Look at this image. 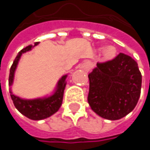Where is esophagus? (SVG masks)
Listing matches in <instances>:
<instances>
[{"instance_id":"1","label":"esophagus","mask_w":150,"mask_h":150,"mask_svg":"<svg viewBox=\"0 0 150 150\" xmlns=\"http://www.w3.org/2000/svg\"><path fill=\"white\" fill-rule=\"evenodd\" d=\"M92 68V63L90 62H86L82 64V69L85 70V71H88L90 70Z\"/></svg>"}]
</instances>
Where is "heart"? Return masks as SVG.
<instances>
[{
	"mask_svg": "<svg viewBox=\"0 0 150 150\" xmlns=\"http://www.w3.org/2000/svg\"><path fill=\"white\" fill-rule=\"evenodd\" d=\"M104 54L107 58H112V57H114L115 54V50L114 47H108V48L105 50Z\"/></svg>",
	"mask_w": 150,
	"mask_h": 150,
	"instance_id": "b5f03b06",
	"label": "heart"
}]
</instances>
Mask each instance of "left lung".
Segmentation results:
<instances>
[{
  "label": "left lung",
  "instance_id": "8db88e82",
  "mask_svg": "<svg viewBox=\"0 0 150 150\" xmlns=\"http://www.w3.org/2000/svg\"><path fill=\"white\" fill-rule=\"evenodd\" d=\"M88 102L92 110L108 120H118L129 114L141 95L142 74L137 62L120 53L114 59L97 62L88 74Z\"/></svg>",
  "mask_w": 150,
  "mask_h": 150
}]
</instances>
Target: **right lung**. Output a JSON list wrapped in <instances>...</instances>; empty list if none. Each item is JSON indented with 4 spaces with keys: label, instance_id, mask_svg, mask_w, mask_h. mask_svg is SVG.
Masks as SVG:
<instances>
[{
    "label": "right lung",
    "instance_id": "right-lung-1",
    "mask_svg": "<svg viewBox=\"0 0 150 150\" xmlns=\"http://www.w3.org/2000/svg\"><path fill=\"white\" fill-rule=\"evenodd\" d=\"M39 42H35V45H29L23 49H21L17 56L15 57V61L10 68L9 72V78H8V84L12 85L13 80H14V75L18 62L20 60V57L21 54L29 51L34 46H36ZM66 77L67 75H64L61 78V80L58 82L56 91L49 97L43 98V99H35V100H23L21 99L18 96H15L10 91L11 99L14 103L15 108L21 112L22 115H24L26 117L31 119V120H42L49 117L53 114L58 111L62 103L63 99V93L66 86Z\"/></svg>",
    "mask_w": 150,
    "mask_h": 150
}]
</instances>
